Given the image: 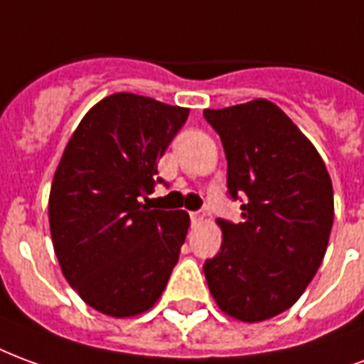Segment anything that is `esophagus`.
<instances>
[{"instance_id": "34e87169", "label": "esophagus", "mask_w": 364, "mask_h": 364, "mask_svg": "<svg viewBox=\"0 0 364 364\" xmlns=\"http://www.w3.org/2000/svg\"><path fill=\"white\" fill-rule=\"evenodd\" d=\"M190 219H192V225H200L203 221V213L201 211H192L190 213Z\"/></svg>"}]
</instances>
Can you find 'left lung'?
I'll return each mask as SVG.
<instances>
[{"mask_svg": "<svg viewBox=\"0 0 364 364\" xmlns=\"http://www.w3.org/2000/svg\"><path fill=\"white\" fill-rule=\"evenodd\" d=\"M203 116L221 137L229 196L244 198L242 223L217 219L221 250L205 259V279L223 312L262 322L291 309L322 264L331 178L314 145L266 98Z\"/></svg>", "mask_w": 364, "mask_h": 364, "instance_id": "left-lung-1", "label": "left lung"}]
</instances>
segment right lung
Wrapping results in <instances>:
<instances>
[{"mask_svg": "<svg viewBox=\"0 0 364 364\" xmlns=\"http://www.w3.org/2000/svg\"><path fill=\"white\" fill-rule=\"evenodd\" d=\"M188 112L110 95L85 114L55 168L48 203L55 256L71 287L106 316L149 310L178 262L190 215L149 209L141 198Z\"/></svg>", "mask_w": 364, "mask_h": 364, "instance_id": "add662e5", "label": "right lung"}]
</instances>
